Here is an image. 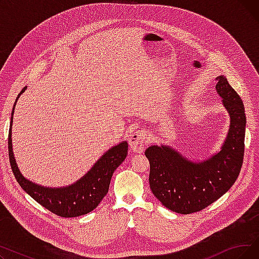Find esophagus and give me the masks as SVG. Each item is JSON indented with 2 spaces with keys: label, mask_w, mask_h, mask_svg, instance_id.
<instances>
[{
  "label": "esophagus",
  "mask_w": 259,
  "mask_h": 259,
  "mask_svg": "<svg viewBox=\"0 0 259 259\" xmlns=\"http://www.w3.org/2000/svg\"><path fill=\"white\" fill-rule=\"evenodd\" d=\"M148 132L146 130H138L137 132H134L129 139V145L131 147V150L138 153L143 152L144 148L148 142Z\"/></svg>",
  "instance_id": "esophagus-1"
}]
</instances>
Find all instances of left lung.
I'll use <instances>...</instances> for the list:
<instances>
[{"label": "left lung", "instance_id": "obj_1", "mask_svg": "<svg viewBox=\"0 0 259 259\" xmlns=\"http://www.w3.org/2000/svg\"><path fill=\"white\" fill-rule=\"evenodd\" d=\"M216 90L224 99L231 122L222 150L202 162H192L166 146L145 151L150 161L149 184L154 196L169 210L191 214L223 196L237 180L244 154L246 114L242 101L224 75Z\"/></svg>", "mask_w": 259, "mask_h": 259}]
</instances>
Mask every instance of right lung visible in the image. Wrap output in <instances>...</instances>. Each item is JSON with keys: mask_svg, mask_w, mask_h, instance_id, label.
<instances>
[{"mask_svg": "<svg viewBox=\"0 0 259 259\" xmlns=\"http://www.w3.org/2000/svg\"><path fill=\"white\" fill-rule=\"evenodd\" d=\"M25 88L21 91H23ZM19 94V97L21 95ZM19 97L17 99H19ZM15 107L11 112L8 133V154L13 175L25 192L28 193L40 206L61 217L85 215L97 208L106 196L113 172L125 160L128 154V144L122 142L107 151L92 169L75 184L66 188H45L27 181L21 174L12 152L11 125Z\"/></svg>", "mask_w": 259, "mask_h": 259, "instance_id": "obj_1", "label": "right lung"}]
</instances>
